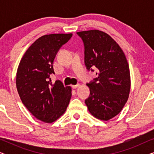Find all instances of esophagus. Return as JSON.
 Here are the masks:
<instances>
[{
  "mask_svg": "<svg viewBox=\"0 0 154 154\" xmlns=\"http://www.w3.org/2000/svg\"><path fill=\"white\" fill-rule=\"evenodd\" d=\"M79 86H80V84H76V85H72L71 87H72L73 89H75V88H77Z\"/></svg>",
  "mask_w": 154,
  "mask_h": 154,
  "instance_id": "obj_1",
  "label": "esophagus"
}]
</instances>
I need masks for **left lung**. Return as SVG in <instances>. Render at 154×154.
<instances>
[{
  "label": "left lung",
  "instance_id": "left-lung-1",
  "mask_svg": "<svg viewBox=\"0 0 154 154\" xmlns=\"http://www.w3.org/2000/svg\"><path fill=\"white\" fill-rule=\"evenodd\" d=\"M85 49V64L88 71L97 69V77L87 83L90 96L85 100L90 113L102 121L121 112L129 97L130 69L126 57L116 42L99 30L77 32Z\"/></svg>",
  "mask_w": 154,
  "mask_h": 154
}]
</instances>
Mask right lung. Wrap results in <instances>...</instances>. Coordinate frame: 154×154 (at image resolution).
Returning a JSON list of instances; mask_svg holds the SVG:
<instances>
[{"label": "right lung", "instance_id": "obj_1", "mask_svg": "<svg viewBox=\"0 0 154 154\" xmlns=\"http://www.w3.org/2000/svg\"><path fill=\"white\" fill-rule=\"evenodd\" d=\"M72 33H53L38 38L25 52L19 64L16 85L21 100L40 121L52 123L66 110L71 97V87L57 80L52 83L53 62L61 47Z\"/></svg>", "mask_w": 154, "mask_h": 154}]
</instances>
